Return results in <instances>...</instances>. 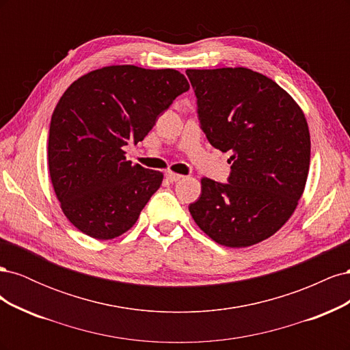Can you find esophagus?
Returning a JSON list of instances; mask_svg holds the SVG:
<instances>
[{"instance_id": "34e87169", "label": "esophagus", "mask_w": 350, "mask_h": 350, "mask_svg": "<svg viewBox=\"0 0 350 350\" xmlns=\"http://www.w3.org/2000/svg\"><path fill=\"white\" fill-rule=\"evenodd\" d=\"M165 176H166V179H167L169 183H176V181H179V179L183 178V175L175 174V172H172V171H167V172L165 174Z\"/></svg>"}]
</instances>
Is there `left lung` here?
<instances>
[{
  "label": "left lung",
  "instance_id": "obj_1",
  "mask_svg": "<svg viewBox=\"0 0 350 350\" xmlns=\"http://www.w3.org/2000/svg\"><path fill=\"white\" fill-rule=\"evenodd\" d=\"M185 72L210 144L232 153L229 183L201 179L189 213L220 245H254L276 234L302 197L311 157L308 122L291 94L257 71Z\"/></svg>",
  "mask_w": 350,
  "mask_h": 350
}]
</instances>
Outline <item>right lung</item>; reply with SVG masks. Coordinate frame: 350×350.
Returning a JSON list of instances; mask_svg holds the SVG:
<instances>
[{"instance_id": "obj_1", "label": "right lung", "mask_w": 350, "mask_h": 350, "mask_svg": "<svg viewBox=\"0 0 350 350\" xmlns=\"http://www.w3.org/2000/svg\"><path fill=\"white\" fill-rule=\"evenodd\" d=\"M172 68L108 66L79 77L52 112L48 169L62 213L83 234H125L163 181L126 161L122 147L143 142L174 99L187 92Z\"/></svg>"}]
</instances>
